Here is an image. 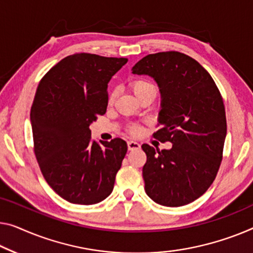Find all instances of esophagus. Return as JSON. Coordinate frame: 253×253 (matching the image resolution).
<instances>
[{
  "label": "esophagus",
  "mask_w": 253,
  "mask_h": 253,
  "mask_svg": "<svg viewBox=\"0 0 253 253\" xmlns=\"http://www.w3.org/2000/svg\"><path fill=\"white\" fill-rule=\"evenodd\" d=\"M127 148L129 151L138 150V149H141V144H139V143H137V142L129 141V142H127Z\"/></svg>",
  "instance_id": "1"
}]
</instances>
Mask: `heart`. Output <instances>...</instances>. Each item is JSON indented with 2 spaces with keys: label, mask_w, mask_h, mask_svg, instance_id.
Listing matches in <instances>:
<instances>
[{
  "label": "heart",
  "mask_w": 253,
  "mask_h": 253,
  "mask_svg": "<svg viewBox=\"0 0 253 253\" xmlns=\"http://www.w3.org/2000/svg\"><path fill=\"white\" fill-rule=\"evenodd\" d=\"M130 89L133 90V93L136 95L137 99H141L142 96L146 95L149 93H156L157 94V87L153 83H151L150 81H146V79H142V78H137L134 79V81L130 82ZM114 101V97L110 96L109 97V103H112ZM128 131L131 135H136L141 131V127L138 125H130L128 127Z\"/></svg>",
  "instance_id": "b5f03b06"
}]
</instances>
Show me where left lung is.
Wrapping results in <instances>:
<instances>
[{
    "label": "left lung",
    "instance_id": "obj_1",
    "mask_svg": "<svg viewBox=\"0 0 253 253\" xmlns=\"http://www.w3.org/2000/svg\"><path fill=\"white\" fill-rule=\"evenodd\" d=\"M131 70L149 75L159 86L160 128L153 137L172 144L161 151L142 145L146 194L161 206L188 205L206 193L223 159L227 130L223 97L208 71L180 52L149 54Z\"/></svg>",
    "mask_w": 253,
    "mask_h": 253
}]
</instances>
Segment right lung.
<instances>
[{"instance_id": "obj_1", "label": "right lung", "mask_w": 253, "mask_h": 253, "mask_svg": "<svg viewBox=\"0 0 253 253\" xmlns=\"http://www.w3.org/2000/svg\"><path fill=\"white\" fill-rule=\"evenodd\" d=\"M127 61L76 53L40 82L30 110L34 152L45 180L68 202L95 205L114 190L127 144L93 141L89 125L107 111L108 83Z\"/></svg>"}]
</instances>
